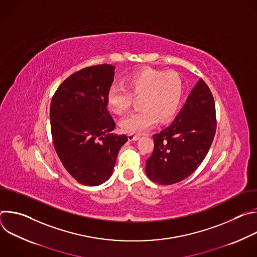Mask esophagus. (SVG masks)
Here are the masks:
<instances>
[{
	"instance_id": "1",
	"label": "esophagus",
	"mask_w": 257,
	"mask_h": 257,
	"mask_svg": "<svg viewBox=\"0 0 257 257\" xmlns=\"http://www.w3.org/2000/svg\"><path fill=\"white\" fill-rule=\"evenodd\" d=\"M139 138H140L139 135H135V134H129V135H128L129 141H136V140H138Z\"/></svg>"
}]
</instances>
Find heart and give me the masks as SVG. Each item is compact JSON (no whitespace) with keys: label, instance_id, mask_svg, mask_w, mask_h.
Returning <instances> with one entry per match:
<instances>
[{"label":"heart","instance_id":"1","mask_svg":"<svg viewBox=\"0 0 257 257\" xmlns=\"http://www.w3.org/2000/svg\"><path fill=\"white\" fill-rule=\"evenodd\" d=\"M125 87L112 85L106 93L109 111L121 115L130 107L132 95H142L138 112L120 122L121 129L130 134H141L156 125L159 118L167 122L177 113L183 93V84L177 74H166L154 69H142L125 78Z\"/></svg>","mask_w":257,"mask_h":257}]
</instances>
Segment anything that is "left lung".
I'll use <instances>...</instances> for the list:
<instances>
[{
	"instance_id": "obj_1",
	"label": "left lung",
	"mask_w": 257,
	"mask_h": 257,
	"mask_svg": "<svg viewBox=\"0 0 257 257\" xmlns=\"http://www.w3.org/2000/svg\"><path fill=\"white\" fill-rule=\"evenodd\" d=\"M215 128L213 96L199 79L173 122L154 135L155 149L146 161V175L162 185L189 177L207 155Z\"/></svg>"
}]
</instances>
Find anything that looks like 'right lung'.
<instances>
[{"mask_svg":"<svg viewBox=\"0 0 257 257\" xmlns=\"http://www.w3.org/2000/svg\"><path fill=\"white\" fill-rule=\"evenodd\" d=\"M114 75L115 67L107 64L82 69L59 86L51 102L56 153L67 172L86 186L109 179L128 140L125 134L112 133L115 122L106 108Z\"/></svg>","mask_w":257,"mask_h":257,"instance_id":"right-lung-1","label":"right lung"}]
</instances>
